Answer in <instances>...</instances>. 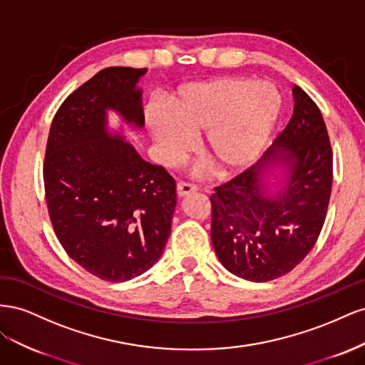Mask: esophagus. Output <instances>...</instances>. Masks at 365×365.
<instances>
[{"label": "esophagus", "instance_id": "obj_1", "mask_svg": "<svg viewBox=\"0 0 365 365\" xmlns=\"http://www.w3.org/2000/svg\"><path fill=\"white\" fill-rule=\"evenodd\" d=\"M197 190V187L195 184H190V182H184V181H180L178 184H176V192H178V196L180 197H184L190 193H195Z\"/></svg>", "mask_w": 365, "mask_h": 365}]
</instances>
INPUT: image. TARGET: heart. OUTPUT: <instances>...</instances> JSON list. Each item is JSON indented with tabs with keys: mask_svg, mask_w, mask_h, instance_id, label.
Instances as JSON below:
<instances>
[{
	"mask_svg": "<svg viewBox=\"0 0 365 365\" xmlns=\"http://www.w3.org/2000/svg\"><path fill=\"white\" fill-rule=\"evenodd\" d=\"M169 109L150 105L146 123L164 163L173 164L200 140L201 155L220 173H235L256 160L277 123L282 98L271 83L220 77L181 86Z\"/></svg>",
	"mask_w": 365,
	"mask_h": 365,
	"instance_id": "obj_1",
	"label": "heart"
}]
</instances>
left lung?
I'll return each instance as SVG.
<instances>
[{"instance_id":"left-lung-1","label":"left lung","mask_w":365,"mask_h":365,"mask_svg":"<svg viewBox=\"0 0 365 365\" xmlns=\"http://www.w3.org/2000/svg\"><path fill=\"white\" fill-rule=\"evenodd\" d=\"M294 114L264 155L219 185L212 242L219 262L250 282L292 271L315 245L332 190V148L315 102L292 88Z\"/></svg>"}]
</instances>
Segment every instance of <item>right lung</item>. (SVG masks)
<instances>
[{"label": "right lung", "instance_id": "1", "mask_svg": "<svg viewBox=\"0 0 365 365\" xmlns=\"http://www.w3.org/2000/svg\"><path fill=\"white\" fill-rule=\"evenodd\" d=\"M146 71H98L65 98L47 141L43 184L54 233L76 263L106 282L138 277L158 262L176 207L172 176L108 126L109 111L130 129L145 126L138 82Z\"/></svg>", "mask_w": 365, "mask_h": 365}]
</instances>
